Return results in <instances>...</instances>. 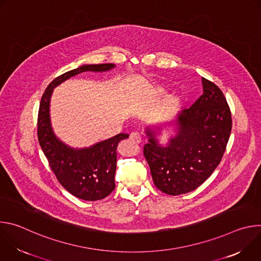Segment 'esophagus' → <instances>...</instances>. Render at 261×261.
Here are the masks:
<instances>
[{"label":"esophagus","instance_id":"34e87169","mask_svg":"<svg viewBox=\"0 0 261 261\" xmlns=\"http://www.w3.org/2000/svg\"><path fill=\"white\" fill-rule=\"evenodd\" d=\"M129 138H130V140H131V141H133V142H135V143H139V142H141V135H140V133H139V132H137V131H133V132H131V133H130Z\"/></svg>","mask_w":261,"mask_h":261}]
</instances>
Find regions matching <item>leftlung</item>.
Here are the masks:
<instances>
[{"label": "left lung", "instance_id": "obj_1", "mask_svg": "<svg viewBox=\"0 0 261 261\" xmlns=\"http://www.w3.org/2000/svg\"><path fill=\"white\" fill-rule=\"evenodd\" d=\"M203 94L177 116V134L166 146L158 144L155 133L143 155L156 187L168 194L191 192L203 184L224 155L231 133V111L222 91L202 77Z\"/></svg>", "mask_w": 261, "mask_h": 261}]
</instances>
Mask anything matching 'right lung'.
<instances>
[{"instance_id": "1", "label": "right lung", "mask_w": 261, "mask_h": 261, "mask_svg": "<svg viewBox=\"0 0 261 261\" xmlns=\"http://www.w3.org/2000/svg\"><path fill=\"white\" fill-rule=\"evenodd\" d=\"M114 64L84 65L56 77L45 89L39 106L37 134L48 164L63 187L77 198L96 201L105 198L116 187L117 147L129 135L120 133L95 145L74 150L54 134L49 120V100L54 88L66 80L86 71L103 72Z\"/></svg>"}]
</instances>
